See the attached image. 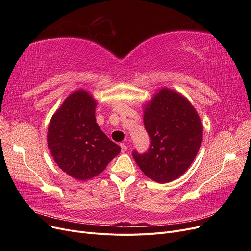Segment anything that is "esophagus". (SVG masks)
I'll return each mask as SVG.
<instances>
[{"label": "esophagus", "mask_w": 251, "mask_h": 251, "mask_svg": "<svg viewBox=\"0 0 251 251\" xmlns=\"http://www.w3.org/2000/svg\"><path fill=\"white\" fill-rule=\"evenodd\" d=\"M120 147H121V152H123V153H124V152L127 151V149H128L125 143H121Z\"/></svg>", "instance_id": "1"}]
</instances>
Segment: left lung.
Instances as JSON below:
<instances>
[{
    "label": "left lung",
    "instance_id": "left-lung-1",
    "mask_svg": "<svg viewBox=\"0 0 251 251\" xmlns=\"http://www.w3.org/2000/svg\"><path fill=\"white\" fill-rule=\"evenodd\" d=\"M143 123L150 148L132 155L144 175L157 183L182 176L202 141V124L193 105L178 92L162 88L144 108Z\"/></svg>",
    "mask_w": 251,
    "mask_h": 251
}]
</instances>
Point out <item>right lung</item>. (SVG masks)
<instances>
[{
    "mask_svg": "<svg viewBox=\"0 0 251 251\" xmlns=\"http://www.w3.org/2000/svg\"><path fill=\"white\" fill-rule=\"evenodd\" d=\"M95 99L87 91H74L51 117L48 147L56 164L77 180L98 176L121 151L96 120Z\"/></svg>",
    "mask_w": 251,
    "mask_h": 251,
    "instance_id": "1",
    "label": "right lung"
}]
</instances>
